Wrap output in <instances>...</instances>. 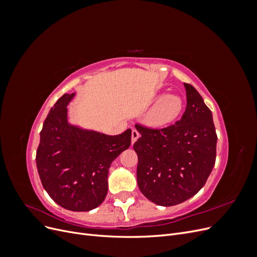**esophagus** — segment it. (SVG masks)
I'll use <instances>...</instances> for the list:
<instances>
[{
  "label": "esophagus",
  "mask_w": 257,
  "mask_h": 257,
  "mask_svg": "<svg viewBox=\"0 0 257 257\" xmlns=\"http://www.w3.org/2000/svg\"><path fill=\"white\" fill-rule=\"evenodd\" d=\"M139 136H141V134H139V132L137 130L132 131V144H134L139 138Z\"/></svg>",
  "instance_id": "obj_1"
}]
</instances>
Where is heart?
I'll return each mask as SVG.
<instances>
[{"label": "heart", "instance_id": "obj_1", "mask_svg": "<svg viewBox=\"0 0 257 257\" xmlns=\"http://www.w3.org/2000/svg\"><path fill=\"white\" fill-rule=\"evenodd\" d=\"M183 109L180 96L168 94L162 97L148 114V122L154 126H163L175 121Z\"/></svg>", "mask_w": 257, "mask_h": 257}]
</instances>
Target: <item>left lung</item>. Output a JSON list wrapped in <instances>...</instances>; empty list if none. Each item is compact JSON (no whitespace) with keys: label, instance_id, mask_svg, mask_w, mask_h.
<instances>
[{"label":"left lung","instance_id":"8db88e82","mask_svg":"<svg viewBox=\"0 0 257 257\" xmlns=\"http://www.w3.org/2000/svg\"><path fill=\"white\" fill-rule=\"evenodd\" d=\"M186 107L181 119L163 128L136 124L141 137L137 183L152 203L175 206L195 195L215 164L216 133L211 110L197 90L184 83Z\"/></svg>","mask_w":257,"mask_h":257}]
</instances>
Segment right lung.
<instances>
[{"label": "right lung", "instance_id": "add662e5", "mask_svg": "<svg viewBox=\"0 0 257 257\" xmlns=\"http://www.w3.org/2000/svg\"><path fill=\"white\" fill-rule=\"evenodd\" d=\"M62 95L41 131L36 166L44 189L58 205L72 211H89L103 203L112 161L131 146L132 131L115 136L69 125Z\"/></svg>", "mask_w": 257, "mask_h": 257}]
</instances>
